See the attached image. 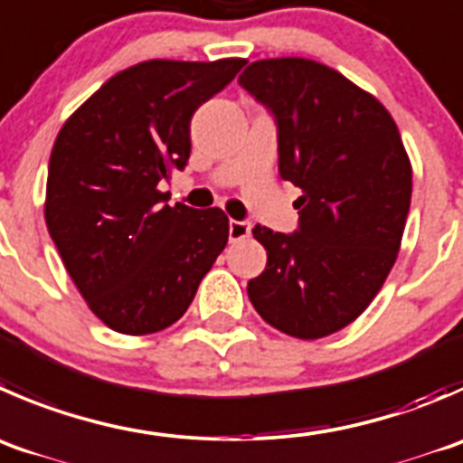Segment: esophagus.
<instances>
[{
  "label": "esophagus",
  "mask_w": 463,
  "mask_h": 463,
  "mask_svg": "<svg viewBox=\"0 0 463 463\" xmlns=\"http://www.w3.org/2000/svg\"><path fill=\"white\" fill-rule=\"evenodd\" d=\"M228 235H231L232 241L246 240L250 235V223L249 222H237V219H231L228 223Z\"/></svg>",
  "instance_id": "obj_1"
}]
</instances>
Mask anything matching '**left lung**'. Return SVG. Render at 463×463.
Instances as JSON below:
<instances>
[{
  "instance_id": "8db88e82",
  "label": "left lung",
  "mask_w": 463,
  "mask_h": 463,
  "mask_svg": "<svg viewBox=\"0 0 463 463\" xmlns=\"http://www.w3.org/2000/svg\"><path fill=\"white\" fill-rule=\"evenodd\" d=\"M237 80L276 122L280 178L303 190L294 232L253 228L267 269L246 291L269 326L321 339L369 307L396 262L410 158L387 108L327 65L269 58Z\"/></svg>"
}]
</instances>
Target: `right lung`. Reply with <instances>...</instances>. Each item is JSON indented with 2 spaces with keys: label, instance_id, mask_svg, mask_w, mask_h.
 Here are the masks:
<instances>
[{
  "label": "right lung",
  "instance_id": "right-lung-1",
  "mask_svg": "<svg viewBox=\"0 0 463 463\" xmlns=\"http://www.w3.org/2000/svg\"><path fill=\"white\" fill-rule=\"evenodd\" d=\"M244 58L146 61L101 85L62 124L44 222L90 309L122 335H151L190 307L228 241L223 210L167 205L158 190L190 158V122Z\"/></svg>",
  "mask_w": 463,
  "mask_h": 463
}]
</instances>
